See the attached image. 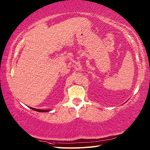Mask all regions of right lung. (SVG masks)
I'll use <instances>...</instances> for the list:
<instances>
[{"instance_id": "right-lung-1", "label": "right lung", "mask_w": 150, "mask_h": 150, "mask_svg": "<svg viewBox=\"0 0 150 150\" xmlns=\"http://www.w3.org/2000/svg\"><path fill=\"white\" fill-rule=\"evenodd\" d=\"M30 109H32L33 110L37 111H39V112H47V111H51V110H39V109H35V108H31V107H30Z\"/></svg>"}]
</instances>
